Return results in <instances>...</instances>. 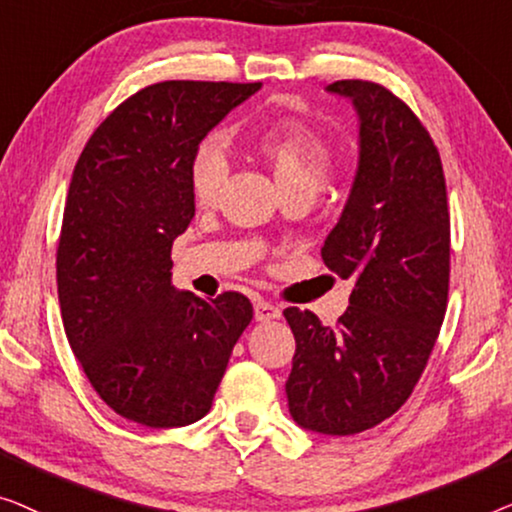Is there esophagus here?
Instances as JSON below:
<instances>
[{"mask_svg": "<svg viewBox=\"0 0 512 512\" xmlns=\"http://www.w3.org/2000/svg\"><path fill=\"white\" fill-rule=\"evenodd\" d=\"M280 318V308L269 304V301L257 299L255 301V320L257 322H269V320H278Z\"/></svg>", "mask_w": 512, "mask_h": 512, "instance_id": "1", "label": "esophagus"}]
</instances>
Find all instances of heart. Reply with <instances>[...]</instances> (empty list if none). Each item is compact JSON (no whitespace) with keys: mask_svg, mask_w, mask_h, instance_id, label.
<instances>
[{"mask_svg":"<svg viewBox=\"0 0 512 512\" xmlns=\"http://www.w3.org/2000/svg\"><path fill=\"white\" fill-rule=\"evenodd\" d=\"M253 148L269 164L280 194H315L329 178L331 155L329 141L306 122L278 120L259 129L253 136ZM227 171V160L215 139L201 141L190 157V192L199 204H211Z\"/></svg>","mask_w":512,"mask_h":512,"instance_id":"obj_1","label":"heart"}]
</instances>
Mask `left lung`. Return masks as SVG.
Masks as SVG:
<instances>
[{"label": "left lung", "instance_id": "left-lung-1", "mask_svg": "<svg viewBox=\"0 0 512 512\" xmlns=\"http://www.w3.org/2000/svg\"><path fill=\"white\" fill-rule=\"evenodd\" d=\"M327 90L352 99L359 160L322 259L355 287L336 327L285 308V392L299 427L350 436L397 413L427 366L448 308L450 213L441 155L408 104L371 81Z\"/></svg>", "mask_w": 512, "mask_h": 512}]
</instances>
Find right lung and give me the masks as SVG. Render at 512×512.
I'll return each instance as SVG.
<instances>
[{"label": "right lung", "mask_w": 512, "mask_h": 512, "mask_svg": "<svg viewBox=\"0 0 512 512\" xmlns=\"http://www.w3.org/2000/svg\"><path fill=\"white\" fill-rule=\"evenodd\" d=\"M259 88L148 85L95 129L71 176L57 243L64 331L106 406L143 427L201 420L253 320L239 292H178L171 246L194 218V148Z\"/></svg>", "instance_id": "right-lung-1"}]
</instances>
